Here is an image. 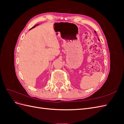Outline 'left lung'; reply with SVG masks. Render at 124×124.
<instances>
[{"label":"left lung","mask_w":124,"mask_h":124,"mask_svg":"<svg viewBox=\"0 0 124 124\" xmlns=\"http://www.w3.org/2000/svg\"><path fill=\"white\" fill-rule=\"evenodd\" d=\"M95 33H96V31H95ZM98 40H99V39H98Z\"/></svg>","instance_id":"1"}]
</instances>
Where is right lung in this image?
I'll use <instances>...</instances> for the list:
<instances>
[{
	"mask_svg": "<svg viewBox=\"0 0 124 124\" xmlns=\"http://www.w3.org/2000/svg\"><path fill=\"white\" fill-rule=\"evenodd\" d=\"M38 25H39V24H37V25H36L35 26H33V27H32V28H31V29L32 28H34V27H36V26H38Z\"/></svg>",
	"mask_w": 124,
	"mask_h": 124,
	"instance_id": "right-lung-1",
	"label": "right lung"
}]
</instances>
